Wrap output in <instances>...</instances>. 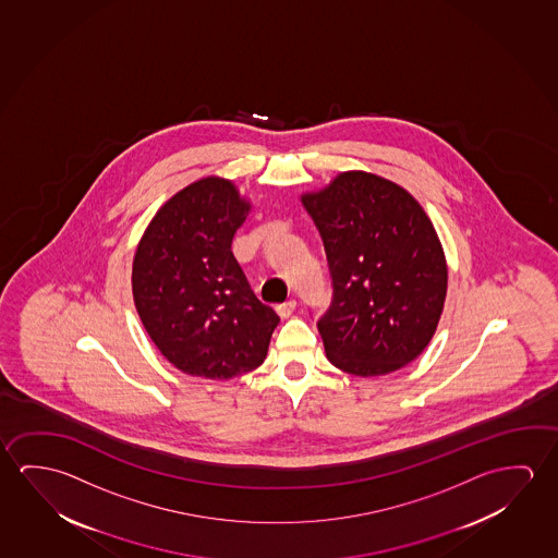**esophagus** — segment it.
<instances>
[{"instance_id":"esophagus-1","label":"esophagus","mask_w":558,"mask_h":558,"mask_svg":"<svg viewBox=\"0 0 558 558\" xmlns=\"http://www.w3.org/2000/svg\"><path fill=\"white\" fill-rule=\"evenodd\" d=\"M294 308H296V301H287L283 302V304H279L275 310H277V314H279L281 318H289L292 312H294Z\"/></svg>"}]
</instances>
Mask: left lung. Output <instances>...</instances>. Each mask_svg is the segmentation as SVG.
I'll return each mask as SVG.
<instances>
[{
    "mask_svg": "<svg viewBox=\"0 0 558 558\" xmlns=\"http://www.w3.org/2000/svg\"><path fill=\"white\" fill-rule=\"evenodd\" d=\"M328 256L333 299L318 319L329 363L384 376L425 351L442 316L448 266L425 209L386 178L347 170L301 195Z\"/></svg>",
    "mask_w": 558,
    "mask_h": 558,
    "instance_id": "obj_1",
    "label": "left lung"
}]
</instances>
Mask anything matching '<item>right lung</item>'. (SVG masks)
I'll list each match as a JSON object with an SVG mask.
<instances>
[{
  "label": "right lung",
  "instance_id": "right-lung-1",
  "mask_svg": "<svg viewBox=\"0 0 558 558\" xmlns=\"http://www.w3.org/2000/svg\"><path fill=\"white\" fill-rule=\"evenodd\" d=\"M252 204L221 177L172 195L135 250L133 302L143 328L178 371L229 380L266 361L279 316L257 299L232 254Z\"/></svg>",
  "mask_w": 558,
  "mask_h": 558
}]
</instances>
